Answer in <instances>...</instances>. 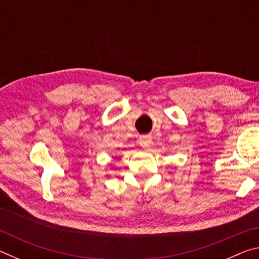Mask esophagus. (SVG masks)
I'll return each instance as SVG.
<instances>
[{
  "mask_svg": "<svg viewBox=\"0 0 259 259\" xmlns=\"http://www.w3.org/2000/svg\"><path fill=\"white\" fill-rule=\"evenodd\" d=\"M151 144H152V138L150 136H142V137L139 138V145L142 146L144 150H148V148L151 147Z\"/></svg>",
  "mask_w": 259,
  "mask_h": 259,
  "instance_id": "esophagus-1",
  "label": "esophagus"
}]
</instances>
